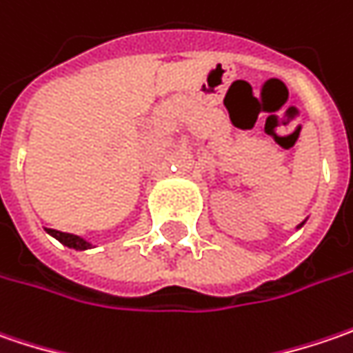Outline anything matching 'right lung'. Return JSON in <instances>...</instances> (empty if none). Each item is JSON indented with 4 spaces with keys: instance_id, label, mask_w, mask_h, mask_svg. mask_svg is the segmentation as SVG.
Returning <instances> with one entry per match:
<instances>
[{
    "instance_id": "add662e5",
    "label": "right lung",
    "mask_w": 353,
    "mask_h": 353,
    "mask_svg": "<svg viewBox=\"0 0 353 353\" xmlns=\"http://www.w3.org/2000/svg\"><path fill=\"white\" fill-rule=\"evenodd\" d=\"M51 235H53L54 239H59L63 245H67V247H70V249H77V251H85V249H88L90 245L86 243V241H83L81 237H77V235H70V233H63V231H57V229H47Z\"/></svg>"
}]
</instances>
